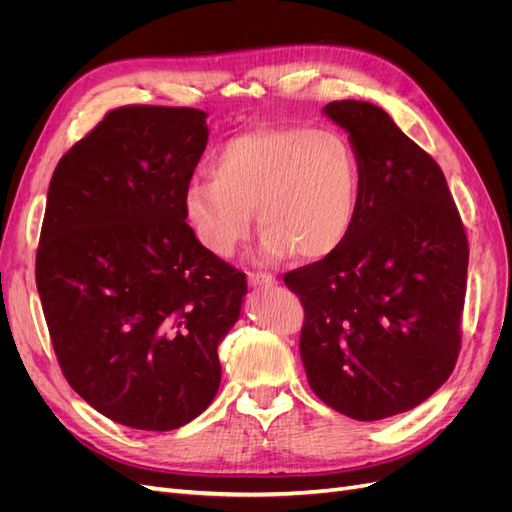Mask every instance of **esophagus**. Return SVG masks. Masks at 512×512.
Segmentation results:
<instances>
[{
  "label": "esophagus",
  "mask_w": 512,
  "mask_h": 512,
  "mask_svg": "<svg viewBox=\"0 0 512 512\" xmlns=\"http://www.w3.org/2000/svg\"><path fill=\"white\" fill-rule=\"evenodd\" d=\"M247 282L252 286H273L277 280L269 273H260V271H247Z\"/></svg>",
  "instance_id": "esophagus-1"
}]
</instances>
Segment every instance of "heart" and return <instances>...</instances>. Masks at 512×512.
<instances>
[{"label":"heart","instance_id":"1","mask_svg":"<svg viewBox=\"0 0 512 512\" xmlns=\"http://www.w3.org/2000/svg\"><path fill=\"white\" fill-rule=\"evenodd\" d=\"M211 181H192L185 218L209 252L232 256L256 213L262 254L320 260L342 245L361 205V164L333 128L271 126L241 132L215 151Z\"/></svg>","mask_w":512,"mask_h":512}]
</instances>
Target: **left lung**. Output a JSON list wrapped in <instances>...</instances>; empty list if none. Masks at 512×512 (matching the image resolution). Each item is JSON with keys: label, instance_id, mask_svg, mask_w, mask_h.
I'll return each mask as SVG.
<instances>
[{"label": "left lung", "instance_id": "1", "mask_svg": "<svg viewBox=\"0 0 512 512\" xmlns=\"http://www.w3.org/2000/svg\"><path fill=\"white\" fill-rule=\"evenodd\" d=\"M361 205L348 239L284 275L299 294L312 391L356 421L408 412L453 374L461 348L468 237L442 168L380 106L337 100Z\"/></svg>", "mask_w": 512, "mask_h": 512}]
</instances>
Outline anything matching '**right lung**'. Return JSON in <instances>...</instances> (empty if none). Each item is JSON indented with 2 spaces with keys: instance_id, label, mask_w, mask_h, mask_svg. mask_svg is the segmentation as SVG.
Instances as JSON below:
<instances>
[{
  "instance_id": "obj_1",
  "label": "right lung",
  "mask_w": 512,
  "mask_h": 512,
  "mask_svg": "<svg viewBox=\"0 0 512 512\" xmlns=\"http://www.w3.org/2000/svg\"><path fill=\"white\" fill-rule=\"evenodd\" d=\"M207 141L198 108H115L59 160L46 196L36 286L59 367L132 429L170 431L207 410L247 292L245 273L185 224Z\"/></svg>"
}]
</instances>
